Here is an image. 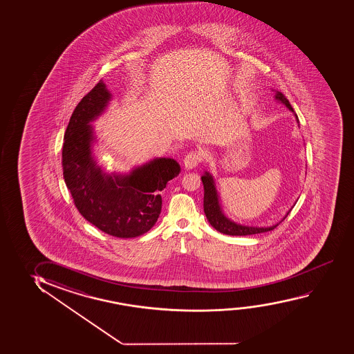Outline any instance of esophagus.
<instances>
[{
  "instance_id": "esophagus-1",
  "label": "esophagus",
  "mask_w": 354,
  "mask_h": 354,
  "mask_svg": "<svg viewBox=\"0 0 354 354\" xmlns=\"http://www.w3.org/2000/svg\"><path fill=\"white\" fill-rule=\"evenodd\" d=\"M201 160H203V154L200 151H190L184 158V167L187 170H192V169H195L201 162Z\"/></svg>"
}]
</instances>
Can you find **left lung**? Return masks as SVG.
I'll list each match as a JSON object with an SVG mask.
<instances>
[{"mask_svg":"<svg viewBox=\"0 0 354 354\" xmlns=\"http://www.w3.org/2000/svg\"><path fill=\"white\" fill-rule=\"evenodd\" d=\"M274 99L278 100L283 104H286L289 111L294 112V109H292V106L289 104V101L286 99V96L282 93L276 91ZM295 117H297V114H295ZM201 180H203V189H205V193H203V211H205V214H206L209 224L216 230L219 231V232L230 236L254 235V234L274 230V227H277L278 224H279L278 223V224L272 225V227H247V225H241V224L232 222L229 218L225 217V214L222 212V208H221V205H219V198H218L217 189H216V184H214L212 176L209 175L208 172H205V175L201 177ZM286 217L283 218L282 221H284Z\"/></svg>","mask_w":354,"mask_h":354,"instance_id":"obj_1","label":"left lung"}]
</instances>
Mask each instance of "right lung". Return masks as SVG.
<instances>
[{
  "instance_id": "add662e5",
  "label": "right lung",
  "mask_w": 354,
  "mask_h": 354,
  "mask_svg": "<svg viewBox=\"0 0 354 354\" xmlns=\"http://www.w3.org/2000/svg\"><path fill=\"white\" fill-rule=\"evenodd\" d=\"M112 95L100 80L77 104L62 147V170L80 214L106 234L122 239L151 230L161 212V190L180 172L171 158H156L129 175L107 174L93 156V122Z\"/></svg>"
}]
</instances>
